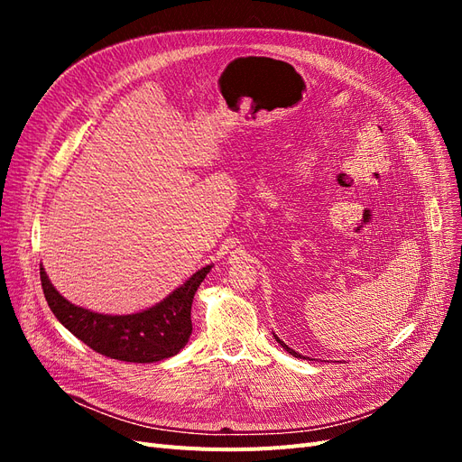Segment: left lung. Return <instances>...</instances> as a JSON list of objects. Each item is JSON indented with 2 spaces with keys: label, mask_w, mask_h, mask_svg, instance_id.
Here are the masks:
<instances>
[{
  "label": "left lung",
  "mask_w": 462,
  "mask_h": 462,
  "mask_svg": "<svg viewBox=\"0 0 462 462\" xmlns=\"http://www.w3.org/2000/svg\"><path fill=\"white\" fill-rule=\"evenodd\" d=\"M273 337H275V341H277V343H279V345H282V346H283V348H285V351H287V353H289V355H292V356H297V358H304V356H302V355H299V353H295V351H292V348H289V346H287V345H285V343H283V341H282V339H279V337H277V335H273Z\"/></svg>",
  "instance_id": "8db88e82"
}]
</instances>
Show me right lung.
Returning <instances> with one entry per match:
<instances>
[{
    "instance_id": "1",
    "label": "right lung",
    "mask_w": 462,
    "mask_h": 462,
    "mask_svg": "<svg viewBox=\"0 0 462 462\" xmlns=\"http://www.w3.org/2000/svg\"><path fill=\"white\" fill-rule=\"evenodd\" d=\"M209 270L212 265H206L156 306L127 316L97 314L69 302L51 285L42 265L40 282L53 316L92 351L116 360L146 365L175 356L187 345L192 333L194 292Z\"/></svg>"
}]
</instances>
